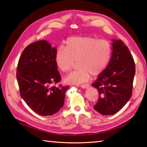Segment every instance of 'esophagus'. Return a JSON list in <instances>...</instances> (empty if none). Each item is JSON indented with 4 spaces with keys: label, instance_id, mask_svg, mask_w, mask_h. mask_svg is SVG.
I'll return each instance as SVG.
<instances>
[{
    "label": "esophagus",
    "instance_id": "1",
    "mask_svg": "<svg viewBox=\"0 0 147 147\" xmlns=\"http://www.w3.org/2000/svg\"><path fill=\"white\" fill-rule=\"evenodd\" d=\"M80 87L82 88H88L89 87H90V85H89V84H85L81 85Z\"/></svg>",
    "mask_w": 147,
    "mask_h": 147
}]
</instances>
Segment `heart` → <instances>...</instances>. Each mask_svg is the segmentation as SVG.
<instances>
[{
	"label": "heart",
	"mask_w": 147,
	"mask_h": 147,
	"mask_svg": "<svg viewBox=\"0 0 147 147\" xmlns=\"http://www.w3.org/2000/svg\"><path fill=\"white\" fill-rule=\"evenodd\" d=\"M112 45L105 39L92 36L72 37L67 39L65 47L57 49L55 55L56 65L67 74L77 62L78 69L64 78L70 84H80L92 76H98L108 66L112 57Z\"/></svg>",
	"instance_id": "heart-1"
}]
</instances>
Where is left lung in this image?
I'll list each match as a JSON object with an SVG mask.
<instances>
[{"instance_id":"8db88e82","label":"left lung","mask_w":147,"mask_h":147,"mask_svg":"<svg viewBox=\"0 0 147 147\" xmlns=\"http://www.w3.org/2000/svg\"><path fill=\"white\" fill-rule=\"evenodd\" d=\"M110 61L92 85L98 89L99 98L94 109L103 115L119 112L132 95L135 64L129 49L121 40H113Z\"/></svg>"}]
</instances>
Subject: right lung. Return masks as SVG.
Here are the masks:
<instances>
[{
    "label": "right lung",
    "instance_id": "add662e5",
    "mask_svg": "<svg viewBox=\"0 0 147 147\" xmlns=\"http://www.w3.org/2000/svg\"><path fill=\"white\" fill-rule=\"evenodd\" d=\"M56 51L46 40L35 42L24 49L17 65L20 96L42 116L52 115L62 108L69 88L55 85L61 80L55 60Z\"/></svg>",
    "mask_w": 147,
    "mask_h": 147
}]
</instances>
